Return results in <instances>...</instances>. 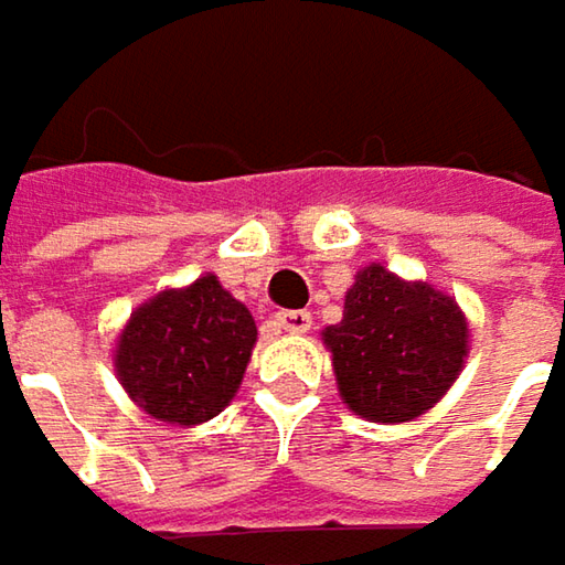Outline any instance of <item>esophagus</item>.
<instances>
[{
	"label": "esophagus",
	"mask_w": 565,
	"mask_h": 565,
	"mask_svg": "<svg viewBox=\"0 0 565 565\" xmlns=\"http://www.w3.org/2000/svg\"><path fill=\"white\" fill-rule=\"evenodd\" d=\"M276 321H279L282 331H289V334H308V331H311V311H305V308L279 311Z\"/></svg>",
	"instance_id": "esophagus-1"
}]
</instances>
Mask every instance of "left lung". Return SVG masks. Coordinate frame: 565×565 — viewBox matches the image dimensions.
<instances>
[{"label":"left lung","mask_w":565,"mask_h":565,"mask_svg":"<svg viewBox=\"0 0 565 565\" xmlns=\"http://www.w3.org/2000/svg\"><path fill=\"white\" fill-rule=\"evenodd\" d=\"M321 341L343 405L366 422L402 424L430 412L460 380L469 321L454 296L370 263L343 296V318L321 331Z\"/></svg>","instance_id":"obj_1"}]
</instances>
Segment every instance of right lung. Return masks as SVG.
Returning <instances> with one entry per match:
<instances>
[{
  "mask_svg": "<svg viewBox=\"0 0 565 565\" xmlns=\"http://www.w3.org/2000/svg\"><path fill=\"white\" fill-rule=\"evenodd\" d=\"M257 343V324L215 273L141 302L115 343V376L157 422H209L231 405Z\"/></svg>",
  "mask_w": 565,
  "mask_h": 565,
  "instance_id": "obj_1",
  "label": "right lung"
}]
</instances>
